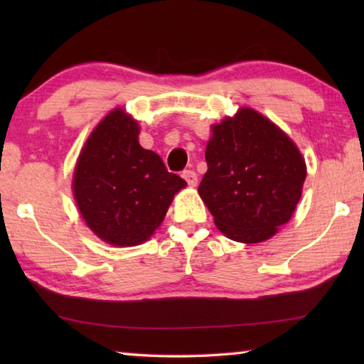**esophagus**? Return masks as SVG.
<instances>
[{"instance_id": "1", "label": "esophagus", "mask_w": 364, "mask_h": 364, "mask_svg": "<svg viewBox=\"0 0 364 364\" xmlns=\"http://www.w3.org/2000/svg\"><path fill=\"white\" fill-rule=\"evenodd\" d=\"M183 178L186 180L189 186H196L197 184V173L194 170H184L183 171Z\"/></svg>"}]
</instances>
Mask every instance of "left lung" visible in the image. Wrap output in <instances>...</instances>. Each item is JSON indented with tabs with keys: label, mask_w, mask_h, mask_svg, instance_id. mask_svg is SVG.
<instances>
[{
	"label": "left lung",
	"mask_w": 364,
	"mask_h": 364,
	"mask_svg": "<svg viewBox=\"0 0 364 364\" xmlns=\"http://www.w3.org/2000/svg\"><path fill=\"white\" fill-rule=\"evenodd\" d=\"M212 132L202 200L232 241H267L299 204L305 160L286 133L252 109H241Z\"/></svg>",
	"instance_id": "8db88e82"
}]
</instances>
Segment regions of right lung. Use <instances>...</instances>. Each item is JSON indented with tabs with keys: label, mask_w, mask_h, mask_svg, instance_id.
<instances>
[{
	"label": "right lung",
	"mask_w": 364,
	"mask_h": 364,
	"mask_svg": "<svg viewBox=\"0 0 364 364\" xmlns=\"http://www.w3.org/2000/svg\"><path fill=\"white\" fill-rule=\"evenodd\" d=\"M138 134L130 115L112 110L86 141L73 173V194L86 225L120 247L144 242L186 186L156 152L139 146Z\"/></svg>",
	"instance_id": "obj_1"
}]
</instances>
